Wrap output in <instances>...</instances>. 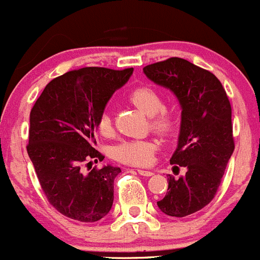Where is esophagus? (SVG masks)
I'll list each match as a JSON object with an SVG mask.
<instances>
[{"label":"esophagus","mask_w":260,"mask_h":260,"mask_svg":"<svg viewBox=\"0 0 260 260\" xmlns=\"http://www.w3.org/2000/svg\"><path fill=\"white\" fill-rule=\"evenodd\" d=\"M138 174L142 175V176L149 177V176H152L153 172L152 171H147V170H138Z\"/></svg>","instance_id":"esophagus-1"}]
</instances>
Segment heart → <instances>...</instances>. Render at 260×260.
Wrapping results in <instances>:
<instances>
[{"mask_svg":"<svg viewBox=\"0 0 260 260\" xmlns=\"http://www.w3.org/2000/svg\"><path fill=\"white\" fill-rule=\"evenodd\" d=\"M130 103L149 116V125L153 132L160 137H171L179 126V113L175 108L163 106L162 95L150 85H137L127 93ZM98 132L103 137H110L113 133L112 118L108 112L101 113L97 121ZM157 145L150 139L125 140L113 148V157L118 162L130 166L150 165Z\"/></svg>","mask_w":260,"mask_h":260,"instance_id":"heart-1","label":"heart"}]
</instances>
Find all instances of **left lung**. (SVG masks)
Here are the masks:
<instances>
[{
  "instance_id": "8db88e82",
  "label": "left lung",
  "mask_w": 260,
  "mask_h": 260,
  "mask_svg": "<svg viewBox=\"0 0 260 260\" xmlns=\"http://www.w3.org/2000/svg\"><path fill=\"white\" fill-rule=\"evenodd\" d=\"M143 71L171 89L182 107L179 145L170 163L186 174L176 180L169 175V191L157 202L163 213L181 218L208 206L218 190L235 149L231 103L214 74L184 58H167Z\"/></svg>"
}]
</instances>
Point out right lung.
<instances>
[{"mask_svg":"<svg viewBox=\"0 0 260 260\" xmlns=\"http://www.w3.org/2000/svg\"><path fill=\"white\" fill-rule=\"evenodd\" d=\"M133 68H83L54 78L30 111L26 150L47 200L56 211L80 222H97L110 212L118 167L84 174L83 166L103 160L94 145L97 121Z\"/></svg>","mask_w":260,"mask_h":260,"instance_id":"add662e5","label":"right lung"}]
</instances>
